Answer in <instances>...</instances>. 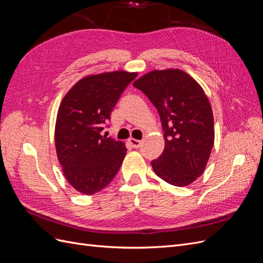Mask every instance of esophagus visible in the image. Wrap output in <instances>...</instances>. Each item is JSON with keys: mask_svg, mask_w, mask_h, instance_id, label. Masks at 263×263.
Instances as JSON below:
<instances>
[{"mask_svg": "<svg viewBox=\"0 0 263 263\" xmlns=\"http://www.w3.org/2000/svg\"><path fill=\"white\" fill-rule=\"evenodd\" d=\"M129 142H130V145H132L134 148H139V147L141 146V144H142L141 140L134 139V138H130V139H129Z\"/></svg>", "mask_w": 263, "mask_h": 263, "instance_id": "esophagus-1", "label": "esophagus"}]
</instances>
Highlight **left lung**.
Returning a JSON list of instances; mask_svg holds the SVG:
<instances>
[{
  "instance_id": "1",
  "label": "left lung",
  "mask_w": 263,
  "mask_h": 263,
  "mask_svg": "<svg viewBox=\"0 0 263 263\" xmlns=\"http://www.w3.org/2000/svg\"><path fill=\"white\" fill-rule=\"evenodd\" d=\"M160 115L164 149L151 161L169 184L185 186L204 172L214 145V117L201 85L179 69L155 70L133 84Z\"/></svg>"
}]
</instances>
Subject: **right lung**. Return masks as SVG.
<instances>
[{
    "label": "right lung",
    "instance_id": "right-lung-1",
    "mask_svg": "<svg viewBox=\"0 0 263 263\" xmlns=\"http://www.w3.org/2000/svg\"><path fill=\"white\" fill-rule=\"evenodd\" d=\"M137 73L114 71L87 76L63 98L58 109L54 142L67 181L80 193L92 195L115 178L126 147L101 132L122 93Z\"/></svg>",
    "mask_w": 263,
    "mask_h": 263
}]
</instances>
